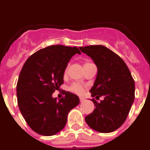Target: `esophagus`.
Here are the masks:
<instances>
[{
	"instance_id": "obj_1",
	"label": "esophagus",
	"mask_w": 150,
	"mask_h": 150,
	"mask_svg": "<svg viewBox=\"0 0 150 150\" xmlns=\"http://www.w3.org/2000/svg\"><path fill=\"white\" fill-rule=\"evenodd\" d=\"M79 100H80L81 102H83L85 100V98H83V97H80V98H79Z\"/></svg>"
}]
</instances>
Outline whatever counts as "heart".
<instances>
[{
  "instance_id": "obj_1",
  "label": "heart",
  "mask_w": 150,
  "mask_h": 150,
  "mask_svg": "<svg viewBox=\"0 0 150 150\" xmlns=\"http://www.w3.org/2000/svg\"><path fill=\"white\" fill-rule=\"evenodd\" d=\"M88 64L90 63H86V64ZM86 64H85V65H86ZM67 69H68V65L67 66L65 71H64V73H65V74L67 73ZM69 89H70V91H71L72 92H74V93L75 94H77V95H83L85 91V87L83 86V85L80 84V83H74L70 86Z\"/></svg>"
}]
</instances>
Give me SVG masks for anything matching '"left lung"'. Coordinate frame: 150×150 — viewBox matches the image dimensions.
I'll list each match as a JSON object with an SVG mask.
<instances>
[{
  "label": "left lung",
  "instance_id": "1",
  "mask_svg": "<svg viewBox=\"0 0 150 150\" xmlns=\"http://www.w3.org/2000/svg\"><path fill=\"white\" fill-rule=\"evenodd\" d=\"M91 57L98 67L91 96L95 109L85 118L88 126L100 133H110L126 120L134 100V80L126 64L117 54L101 45L79 47Z\"/></svg>",
  "mask_w": 150,
  "mask_h": 150
}]
</instances>
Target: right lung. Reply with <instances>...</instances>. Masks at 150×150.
Wrapping results in <instances>:
<instances>
[{"label": "right lung", "mask_w": 150, "mask_h": 150, "mask_svg": "<svg viewBox=\"0 0 150 150\" xmlns=\"http://www.w3.org/2000/svg\"><path fill=\"white\" fill-rule=\"evenodd\" d=\"M77 47L52 45L30 55L24 64L16 86L17 101L31 129L52 136L64 128L68 112L79 104L77 95L64 91L59 100L52 95L64 83V73Z\"/></svg>", "instance_id": "obj_1"}]
</instances>
